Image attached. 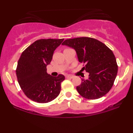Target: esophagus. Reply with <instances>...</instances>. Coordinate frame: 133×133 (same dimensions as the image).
<instances>
[{"label": "esophagus", "instance_id": "esophagus-1", "mask_svg": "<svg viewBox=\"0 0 133 133\" xmlns=\"http://www.w3.org/2000/svg\"><path fill=\"white\" fill-rule=\"evenodd\" d=\"M65 77L66 78V79H72L73 78V76H71V75H66L65 76Z\"/></svg>", "mask_w": 133, "mask_h": 133}]
</instances>
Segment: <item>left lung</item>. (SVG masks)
I'll use <instances>...</instances> for the list:
<instances>
[{
    "label": "left lung",
    "mask_w": 133,
    "mask_h": 133,
    "mask_svg": "<svg viewBox=\"0 0 133 133\" xmlns=\"http://www.w3.org/2000/svg\"><path fill=\"white\" fill-rule=\"evenodd\" d=\"M74 48L79 62L85 63L83 70L89 73L76 87L82 97L97 99L108 93L117 76L118 66L113 52L104 43L91 37L66 39L62 43Z\"/></svg>",
    "instance_id": "1"
}]
</instances>
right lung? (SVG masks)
I'll return each instance as SVG.
<instances>
[{
	"mask_svg": "<svg viewBox=\"0 0 133 133\" xmlns=\"http://www.w3.org/2000/svg\"><path fill=\"white\" fill-rule=\"evenodd\" d=\"M63 40H38L25 49L19 58L16 71L18 82L26 97L36 102H50L60 94L65 76H51L47 73L46 66Z\"/></svg>",
	"mask_w": 133,
	"mask_h": 133,
	"instance_id": "1",
	"label": "right lung"
}]
</instances>
